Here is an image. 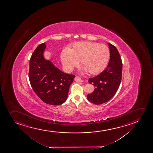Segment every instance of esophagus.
Masks as SVG:
<instances>
[{"instance_id": "obj_1", "label": "esophagus", "mask_w": 153, "mask_h": 153, "mask_svg": "<svg viewBox=\"0 0 153 153\" xmlns=\"http://www.w3.org/2000/svg\"><path fill=\"white\" fill-rule=\"evenodd\" d=\"M74 80L76 81L79 82H82V80L81 79V78L80 77H79V76H76L75 78H74Z\"/></svg>"}]
</instances>
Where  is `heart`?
<instances>
[{"instance_id": "heart-1", "label": "heart", "mask_w": 153, "mask_h": 153, "mask_svg": "<svg viewBox=\"0 0 153 153\" xmlns=\"http://www.w3.org/2000/svg\"><path fill=\"white\" fill-rule=\"evenodd\" d=\"M60 57L67 72L71 71L80 61L85 70L92 74H97L107 65L110 51L105 44L82 41L74 43L69 49L62 50Z\"/></svg>"}]
</instances>
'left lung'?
<instances>
[{
  "mask_svg": "<svg viewBox=\"0 0 153 153\" xmlns=\"http://www.w3.org/2000/svg\"><path fill=\"white\" fill-rule=\"evenodd\" d=\"M108 45L110 58L107 67L98 76L88 79L89 83L93 84L95 88L87 98L89 102L96 105L103 104L112 98L122 78V62L118 51L110 43Z\"/></svg>",
  "mask_w": 153,
  "mask_h": 153,
  "instance_id": "1",
  "label": "left lung"
}]
</instances>
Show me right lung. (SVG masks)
I'll return each mask as SVG.
<instances>
[{"label":"right lung","instance_id":"obj_1","mask_svg":"<svg viewBox=\"0 0 153 153\" xmlns=\"http://www.w3.org/2000/svg\"><path fill=\"white\" fill-rule=\"evenodd\" d=\"M45 43L39 45L30 60L29 77L33 91L43 102L60 105L67 100L75 76L65 74L44 58Z\"/></svg>","mask_w":153,"mask_h":153}]
</instances>
